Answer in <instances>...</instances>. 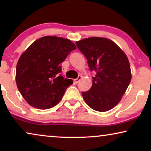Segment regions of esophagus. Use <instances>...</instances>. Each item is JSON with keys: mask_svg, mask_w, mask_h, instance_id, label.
I'll return each mask as SVG.
<instances>
[{"mask_svg": "<svg viewBox=\"0 0 151 151\" xmlns=\"http://www.w3.org/2000/svg\"><path fill=\"white\" fill-rule=\"evenodd\" d=\"M81 79H82V76H78V77L76 78V79L74 80V82H75L76 84H78V82H79Z\"/></svg>", "mask_w": 151, "mask_h": 151, "instance_id": "esophagus-1", "label": "esophagus"}]
</instances>
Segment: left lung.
Wrapping results in <instances>:
<instances>
[{"label": "left lung", "mask_w": 151, "mask_h": 151, "mask_svg": "<svg viewBox=\"0 0 151 151\" xmlns=\"http://www.w3.org/2000/svg\"><path fill=\"white\" fill-rule=\"evenodd\" d=\"M87 59L93 84L82 95L88 106L95 111L104 112L115 107L121 100L131 80L128 58L112 40L91 37L76 42Z\"/></svg>", "instance_id": "8db88e82"}]
</instances>
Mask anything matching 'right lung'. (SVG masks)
Masks as SVG:
<instances>
[{
	"mask_svg": "<svg viewBox=\"0 0 151 151\" xmlns=\"http://www.w3.org/2000/svg\"><path fill=\"white\" fill-rule=\"evenodd\" d=\"M76 49L68 39L47 36L35 41L22 53L16 65V82L29 104L47 109L60 101L73 80L63 77L60 64Z\"/></svg>",
	"mask_w": 151,
	"mask_h": 151,
	"instance_id": "right-lung-1",
	"label": "right lung"
}]
</instances>
